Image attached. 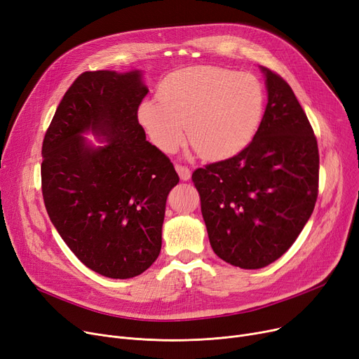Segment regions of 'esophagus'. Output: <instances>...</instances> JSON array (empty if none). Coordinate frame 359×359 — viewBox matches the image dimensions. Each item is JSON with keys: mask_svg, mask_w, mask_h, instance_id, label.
<instances>
[{"mask_svg": "<svg viewBox=\"0 0 359 359\" xmlns=\"http://www.w3.org/2000/svg\"><path fill=\"white\" fill-rule=\"evenodd\" d=\"M175 168H176V172H177V175H179V177L182 179V180H189L191 179V176H192V173H191V170L187 168V167H184V165H182V164H176L175 165Z\"/></svg>", "mask_w": 359, "mask_h": 359, "instance_id": "esophagus-1", "label": "esophagus"}]
</instances>
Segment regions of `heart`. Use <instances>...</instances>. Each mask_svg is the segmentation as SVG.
Listing matches in <instances>:
<instances>
[{
  "mask_svg": "<svg viewBox=\"0 0 359 359\" xmlns=\"http://www.w3.org/2000/svg\"><path fill=\"white\" fill-rule=\"evenodd\" d=\"M145 99L138 121L160 151L172 154L187 138L211 161L237 156L255 138L265 111V88L253 74L198 65L170 72Z\"/></svg>",
  "mask_w": 359,
  "mask_h": 359,
  "instance_id": "obj_1",
  "label": "heart"
}]
</instances>
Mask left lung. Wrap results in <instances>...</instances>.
Instances as JSON below:
<instances>
[{
    "label": "left lung",
    "instance_id": "8db88e82",
    "mask_svg": "<svg viewBox=\"0 0 359 359\" xmlns=\"http://www.w3.org/2000/svg\"><path fill=\"white\" fill-rule=\"evenodd\" d=\"M259 68L268 103L253 141L192 175L212 250L241 269L265 268L292 246L318 187V148L306 113L287 81Z\"/></svg>",
    "mask_w": 359,
    "mask_h": 359
}]
</instances>
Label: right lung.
I'll use <instances>...</instances> for the list:
<instances>
[{
	"instance_id": "1",
	"label": "right lung",
	"mask_w": 359,
	"mask_h": 359,
	"mask_svg": "<svg viewBox=\"0 0 359 359\" xmlns=\"http://www.w3.org/2000/svg\"><path fill=\"white\" fill-rule=\"evenodd\" d=\"M142 79L141 69L81 74L42 145V194L53 227L87 268L113 279L141 275L156 262L165 201L179 183L138 122L148 93Z\"/></svg>"
}]
</instances>
